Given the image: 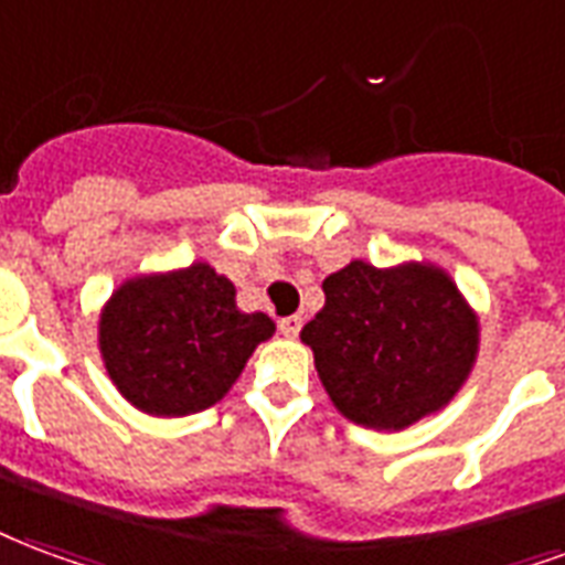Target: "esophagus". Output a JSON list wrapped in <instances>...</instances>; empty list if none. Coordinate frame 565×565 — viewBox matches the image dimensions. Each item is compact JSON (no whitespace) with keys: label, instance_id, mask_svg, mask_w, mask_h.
<instances>
[{"label":"esophagus","instance_id":"esophagus-1","mask_svg":"<svg viewBox=\"0 0 565 565\" xmlns=\"http://www.w3.org/2000/svg\"><path fill=\"white\" fill-rule=\"evenodd\" d=\"M300 324H303L300 316H286V319H279V333H282V337H298Z\"/></svg>","mask_w":565,"mask_h":565}]
</instances>
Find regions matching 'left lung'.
<instances>
[{
  "mask_svg": "<svg viewBox=\"0 0 565 565\" xmlns=\"http://www.w3.org/2000/svg\"><path fill=\"white\" fill-rule=\"evenodd\" d=\"M322 291L324 310L300 340L345 418L401 430L455 397L472 367L479 324L443 270L352 262Z\"/></svg>",
  "mask_w": 565,
  "mask_h": 565,
  "instance_id": "1",
  "label": "left lung"
}]
</instances>
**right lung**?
I'll use <instances>...</instances> for the list:
<instances>
[{"label": "right lung", "instance_id": "1", "mask_svg": "<svg viewBox=\"0 0 565 565\" xmlns=\"http://www.w3.org/2000/svg\"><path fill=\"white\" fill-rule=\"evenodd\" d=\"M274 333L265 312H241L213 267L131 279L102 312V355L122 397L150 415L207 409Z\"/></svg>", "mask_w": 565, "mask_h": 565}]
</instances>
